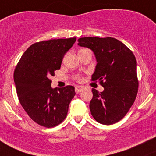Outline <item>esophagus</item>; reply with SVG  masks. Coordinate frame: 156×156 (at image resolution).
Masks as SVG:
<instances>
[{
	"label": "esophagus",
	"mask_w": 156,
	"mask_h": 156,
	"mask_svg": "<svg viewBox=\"0 0 156 156\" xmlns=\"http://www.w3.org/2000/svg\"><path fill=\"white\" fill-rule=\"evenodd\" d=\"M84 89V87H82V86H76V87H75V92H76L77 94H78V93L81 92Z\"/></svg>",
	"instance_id": "34e87169"
}]
</instances>
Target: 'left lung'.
Here are the masks:
<instances>
[{"mask_svg":"<svg viewBox=\"0 0 156 156\" xmlns=\"http://www.w3.org/2000/svg\"><path fill=\"white\" fill-rule=\"evenodd\" d=\"M78 45L89 48L97 60L93 81H100L104 90L92 89L91 115L97 122L109 125L122 120L131 107L138 91L136 60L122 42L113 37H85Z\"/></svg>","mask_w":156,"mask_h":156,"instance_id":"8db88e82","label":"left lung"}]
</instances>
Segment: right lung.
I'll list each match as a JSON object with an SVG mask.
<instances>
[{"label": "right lung", "mask_w": 156, "mask_h": 156, "mask_svg": "<svg viewBox=\"0 0 156 156\" xmlns=\"http://www.w3.org/2000/svg\"><path fill=\"white\" fill-rule=\"evenodd\" d=\"M76 38L37 42L25 51L14 72V82L20 104L38 125L53 127L68 113L75 95V87L53 88L50 78L60 69L62 59Z\"/></svg>", "instance_id": "obj_1"}]
</instances>
